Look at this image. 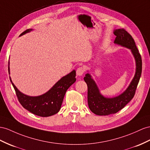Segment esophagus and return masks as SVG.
Returning <instances> with one entry per match:
<instances>
[{"instance_id": "34e87169", "label": "esophagus", "mask_w": 150, "mask_h": 150, "mask_svg": "<svg viewBox=\"0 0 150 150\" xmlns=\"http://www.w3.org/2000/svg\"><path fill=\"white\" fill-rule=\"evenodd\" d=\"M84 71H85V70H84V68L83 67H79L77 68V70H76V75L77 76H82L83 73H84Z\"/></svg>"}]
</instances>
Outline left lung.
Masks as SVG:
<instances>
[{"label": "left lung", "instance_id": "obj_1", "mask_svg": "<svg viewBox=\"0 0 150 150\" xmlns=\"http://www.w3.org/2000/svg\"><path fill=\"white\" fill-rule=\"evenodd\" d=\"M116 36L114 44L130 50L135 59L136 72L128 87L122 94L113 98H107L102 95L94 80L88 71L84 76L87 85V101L91 111L97 115H109L117 113L133 98L142 72V59L133 38L124 29L113 30Z\"/></svg>", "mask_w": 150, "mask_h": 150}]
</instances>
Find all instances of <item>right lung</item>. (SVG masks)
<instances>
[{
	"instance_id": "obj_1",
	"label": "right lung",
	"mask_w": 150,
	"mask_h": 150,
	"mask_svg": "<svg viewBox=\"0 0 150 150\" xmlns=\"http://www.w3.org/2000/svg\"><path fill=\"white\" fill-rule=\"evenodd\" d=\"M32 30L33 29L25 30L20 37ZM9 74H10L9 66ZM75 76L76 71L74 70L70 74L63 76L47 92L37 96H30L22 93L15 86L11 77L10 80L23 107L37 116L47 117L59 112L67 89L76 81Z\"/></svg>"
}]
</instances>
